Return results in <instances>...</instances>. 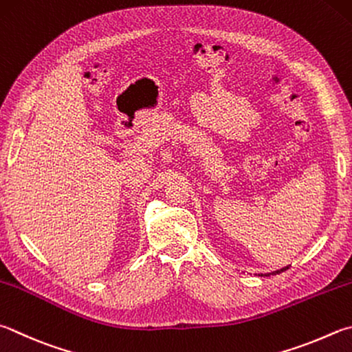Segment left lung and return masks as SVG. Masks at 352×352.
Here are the masks:
<instances>
[{
  "mask_svg": "<svg viewBox=\"0 0 352 352\" xmlns=\"http://www.w3.org/2000/svg\"><path fill=\"white\" fill-rule=\"evenodd\" d=\"M287 270V267H283V270L282 271H286ZM277 274H278V271H277ZM267 276H270V274H267Z\"/></svg>",
  "mask_w": 352,
  "mask_h": 352,
  "instance_id": "1",
  "label": "left lung"
}]
</instances>
